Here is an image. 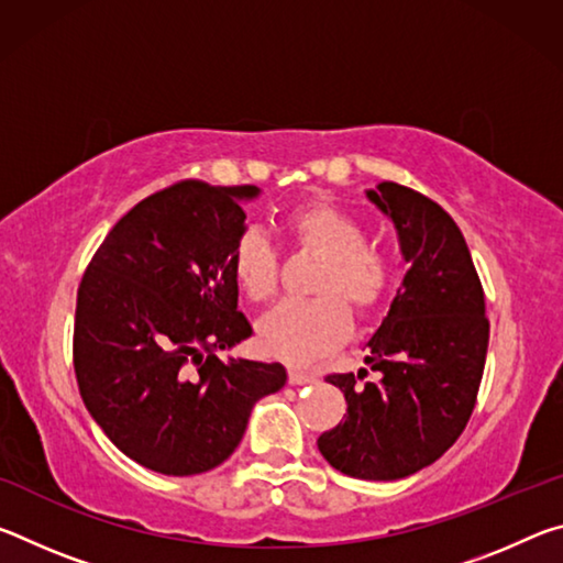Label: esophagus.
I'll return each instance as SVG.
<instances>
[{
    "label": "esophagus",
    "instance_id": "obj_1",
    "mask_svg": "<svg viewBox=\"0 0 563 563\" xmlns=\"http://www.w3.org/2000/svg\"><path fill=\"white\" fill-rule=\"evenodd\" d=\"M288 379H290V385H310V383H316V375H310V373H305V369H290L288 373Z\"/></svg>",
    "mask_w": 563,
    "mask_h": 563
}]
</instances>
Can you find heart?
Here are the masks:
<instances>
[{
	"instance_id": "obj_1",
	"label": "heart",
	"mask_w": 563,
	"mask_h": 563,
	"mask_svg": "<svg viewBox=\"0 0 563 563\" xmlns=\"http://www.w3.org/2000/svg\"><path fill=\"white\" fill-rule=\"evenodd\" d=\"M285 228L302 247L325 258L312 283V290L320 295L283 300L258 322V338L268 355L302 365L347 338V305L360 318L379 308L393 283V263L387 253L365 243V225L338 206L305 203L285 216ZM231 271L247 300H268L278 285V255L268 238L261 231L238 238Z\"/></svg>"
}]
</instances>
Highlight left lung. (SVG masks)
<instances>
[{"label": "left lung", "instance_id": "obj_1", "mask_svg": "<svg viewBox=\"0 0 563 563\" xmlns=\"http://www.w3.org/2000/svg\"><path fill=\"white\" fill-rule=\"evenodd\" d=\"M397 228L409 263L387 318L367 342L377 379L328 375L347 415L318 450L338 472L389 482L415 474L464 432L489 347L484 290L452 216L417 190L383 180L365 190Z\"/></svg>", "mask_w": 563, "mask_h": 563}]
</instances>
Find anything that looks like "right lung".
Wrapping results in <instances>:
<instances>
[{
  "label": "right lung",
  "instance_id": "1",
  "mask_svg": "<svg viewBox=\"0 0 563 563\" xmlns=\"http://www.w3.org/2000/svg\"><path fill=\"white\" fill-rule=\"evenodd\" d=\"M255 186L180 180L103 238L76 295L74 369L89 415L146 470H213L241 444L253 405L288 379L280 362L221 360L251 338L231 255Z\"/></svg>",
  "mask_w": 563,
  "mask_h": 563
}]
</instances>
